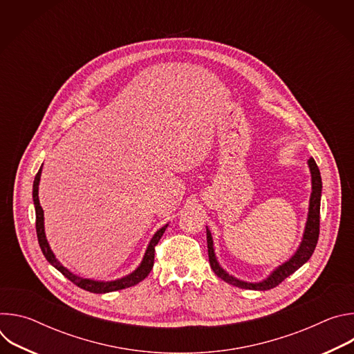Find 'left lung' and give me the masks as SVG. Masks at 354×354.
<instances>
[{
  "mask_svg": "<svg viewBox=\"0 0 354 354\" xmlns=\"http://www.w3.org/2000/svg\"><path fill=\"white\" fill-rule=\"evenodd\" d=\"M308 168L311 172V196H310V206H308V217H307V223H306V228H304V235H302L301 243L297 248V250L294 252V255L286 261L284 263L279 265L266 279H263L262 281H245L241 279L234 277L232 274H230L227 270H224L221 268V265L217 261L216 252H214V245H213V236L212 232L209 230V227H206V232H207V248H209V261H210V266L213 269V272L225 283L232 284L235 287L239 288H246V290H270L276 286H279L286 277H288L290 274H292L295 270H298L302 265L307 263L308 259L313 257L317 242H318V236H319V209H321V193H322V179H321V172L319 168L317 165V162L314 161V158L308 160Z\"/></svg>",
  "mask_w": 354,
  "mask_h": 354,
  "instance_id": "obj_1",
  "label": "left lung"
}]
</instances>
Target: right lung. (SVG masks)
Segmentation results:
<instances>
[{
  "mask_svg": "<svg viewBox=\"0 0 354 354\" xmlns=\"http://www.w3.org/2000/svg\"><path fill=\"white\" fill-rule=\"evenodd\" d=\"M43 167V165H41ZM41 167L39 169V172L35 176L33 180V205H35V212H36V234H37V241L40 245V249L43 252L44 258L47 259V262L55 266L60 273H63L70 281H73L75 286L91 291V292H96V294H104V292H111V291H118V290H123L131 286L138 284L140 281H142L151 272L154 266V252H156V245L158 243V241L161 239V236L164 235L168 224H165L164 227H161L154 236L151 238L147 249H145V254L142 257L141 263L138 265V268L136 270H133L130 274H126L124 277L116 279V280H93V279H85L81 276L74 274L73 272H70L67 268H64L59 259L56 258V255L53 254L52 248H50L46 234H44V214H43V209L40 206V201H39V183H40V175H41Z\"/></svg>",
  "mask_w": 354,
  "mask_h": 354,
  "instance_id": "1",
  "label": "right lung"
}]
</instances>
